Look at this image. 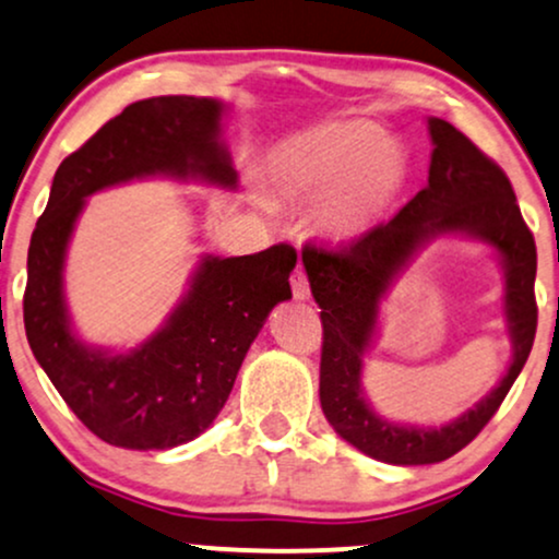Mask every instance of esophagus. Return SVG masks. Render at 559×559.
I'll use <instances>...</instances> for the list:
<instances>
[{"mask_svg": "<svg viewBox=\"0 0 559 559\" xmlns=\"http://www.w3.org/2000/svg\"><path fill=\"white\" fill-rule=\"evenodd\" d=\"M290 285H293V295L298 300H306L308 295H311V287H308V277L304 269H295L293 277H290Z\"/></svg>", "mask_w": 559, "mask_h": 559, "instance_id": "obj_1", "label": "esophagus"}]
</instances>
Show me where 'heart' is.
Masks as SVG:
<instances>
[{"label": "heart", "mask_w": 559, "mask_h": 559, "mask_svg": "<svg viewBox=\"0 0 559 559\" xmlns=\"http://www.w3.org/2000/svg\"><path fill=\"white\" fill-rule=\"evenodd\" d=\"M408 162L377 124L345 120L282 143L269 162V188L282 201L319 206L334 238H360L403 193Z\"/></svg>", "instance_id": "obj_1"}]
</instances>
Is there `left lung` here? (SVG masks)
<instances>
[{"mask_svg":"<svg viewBox=\"0 0 559 559\" xmlns=\"http://www.w3.org/2000/svg\"><path fill=\"white\" fill-rule=\"evenodd\" d=\"M429 186L418 190L384 225L340 248H304L313 300L321 308L319 397L326 421L345 442L392 465L448 461L474 442L526 366L536 337V242L521 216L513 186L471 138L431 117ZM463 231L489 241L503 255L506 312L514 360L503 382L468 414L439 430L397 427L379 419L359 392L362 353L376 325L378 300L394 274L426 239Z\"/></svg>","mask_w":559,"mask_h":559,"instance_id":"obj_1","label":"left lung"}]
</instances>
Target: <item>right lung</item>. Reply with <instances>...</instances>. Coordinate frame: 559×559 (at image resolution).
<instances>
[{
	"label": "right lung",
	"mask_w": 559,
	"mask_h": 559,
	"mask_svg": "<svg viewBox=\"0 0 559 559\" xmlns=\"http://www.w3.org/2000/svg\"><path fill=\"white\" fill-rule=\"evenodd\" d=\"M225 104L156 96L130 104L59 164L28 248L23 321L28 345L70 411L124 450H169L195 439L225 408L248 347L280 300L293 298V246L251 255H206L173 317L120 356L91 350L70 330L62 293L68 240L85 195L133 177H201L235 188L219 143Z\"/></svg>",
	"instance_id": "add662e5"
}]
</instances>
